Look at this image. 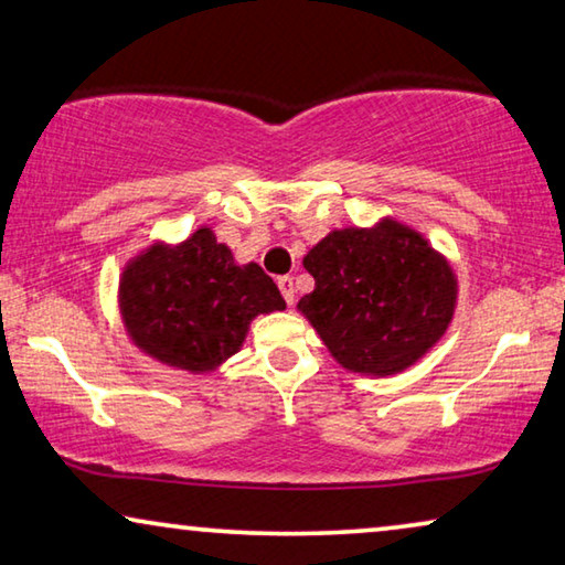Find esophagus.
<instances>
[{"label": "esophagus", "instance_id": "1", "mask_svg": "<svg viewBox=\"0 0 565 565\" xmlns=\"http://www.w3.org/2000/svg\"><path fill=\"white\" fill-rule=\"evenodd\" d=\"M277 288H280L285 302H288V306H292V302H295V282H292V277H288V275L280 277V280H277Z\"/></svg>", "mask_w": 565, "mask_h": 565}]
</instances>
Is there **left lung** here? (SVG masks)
<instances>
[{
    "instance_id": "obj_1",
    "label": "left lung",
    "mask_w": 565,
    "mask_h": 565,
    "mask_svg": "<svg viewBox=\"0 0 565 565\" xmlns=\"http://www.w3.org/2000/svg\"><path fill=\"white\" fill-rule=\"evenodd\" d=\"M302 267L316 290L302 295L298 310L351 373L384 379L412 369L455 318V267L394 216L328 232Z\"/></svg>"
}]
</instances>
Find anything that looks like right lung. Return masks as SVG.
<instances>
[{"label": "right lung", "instance_id": "1", "mask_svg": "<svg viewBox=\"0 0 565 565\" xmlns=\"http://www.w3.org/2000/svg\"><path fill=\"white\" fill-rule=\"evenodd\" d=\"M118 310L131 343L186 373H212L245 343L257 316L285 310L270 275L239 265L212 227L169 245L156 239L118 280Z\"/></svg>", "mask_w": 565, "mask_h": 565}]
</instances>
